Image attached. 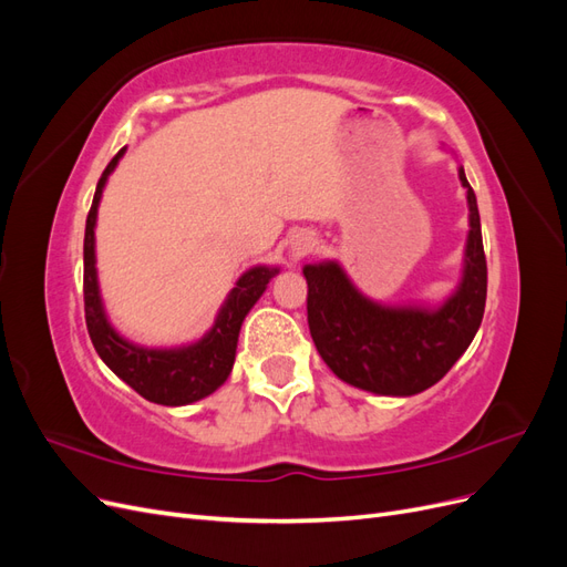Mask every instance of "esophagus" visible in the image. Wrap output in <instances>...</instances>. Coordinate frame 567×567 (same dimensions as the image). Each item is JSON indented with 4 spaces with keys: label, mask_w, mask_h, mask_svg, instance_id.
<instances>
[{
    "label": "esophagus",
    "mask_w": 567,
    "mask_h": 567,
    "mask_svg": "<svg viewBox=\"0 0 567 567\" xmlns=\"http://www.w3.org/2000/svg\"><path fill=\"white\" fill-rule=\"evenodd\" d=\"M312 248H315V241H312L310 236H298L296 241H293V246H290V252H293V260H300V257L310 255Z\"/></svg>",
    "instance_id": "esophagus-1"
}]
</instances>
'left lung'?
<instances>
[{
	"label": "left lung",
	"mask_w": 567,
	"mask_h": 567,
	"mask_svg": "<svg viewBox=\"0 0 567 567\" xmlns=\"http://www.w3.org/2000/svg\"><path fill=\"white\" fill-rule=\"evenodd\" d=\"M466 186L471 231L456 293L440 310L383 307L367 300L336 262L307 265V323L315 346L338 379L379 394L423 392L466 352L485 315L487 260L473 188Z\"/></svg>",
	"instance_id": "obj_1"
}]
</instances>
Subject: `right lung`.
Listing matches in <instances>:
<instances>
[{"mask_svg":"<svg viewBox=\"0 0 567 567\" xmlns=\"http://www.w3.org/2000/svg\"><path fill=\"white\" fill-rule=\"evenodd\" d=\"M123 151L125 148L115 153L113 161L106 165L104 175H101L87 215V227H84V319H87V331L94 342V350L117 379H123L148 402L182 406L208 398L210 392H215L227 381L234 367L241 323L257 298L265 293V288L274 274H277V269L255 267L246 271L229 293L225 307H221L213 331L198 340L196 346L179 350H144L120 338L106 321L104 307H101L99 298L94 267V225L106 177L113 173Z\"/></svg>","mask_w":567,"mask_h":567,"instance_id":"right-lung-1","label":"right lung"}]
</instances>
